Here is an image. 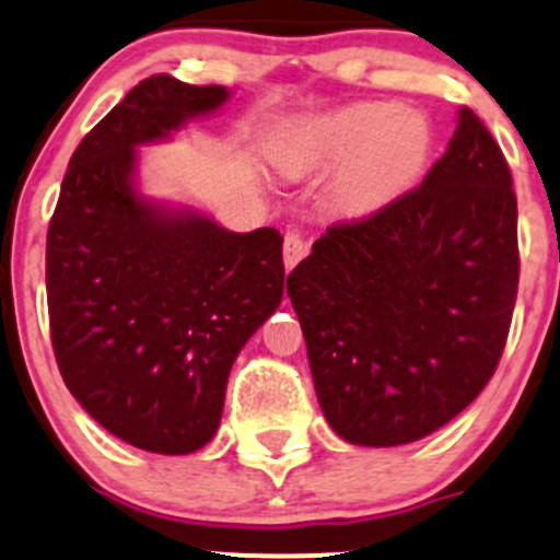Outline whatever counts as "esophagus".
<instances>
[{
  "label": "esophagus",
  "mask_w": 560,
  "mask_h": 560,
  "mask_svg": "<svg viewBox=\"0 0 560 560\" xmlns=\"http://www.w3.org/2000/svg\"><path fill=\"white\" fill-rule=\"evenodd\" d=\"M305 253H307V242L302 240L300 234H294V231H289V234L284 236V266H287V271H292V268L298 266L302 258H305Z\"/></svg>",
  "instance_id": "esophagus-1"
}]
</instances>
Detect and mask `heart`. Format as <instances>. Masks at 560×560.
Instances as JSON below:
<instances>
[{
	"label": "heart",
	"mask_w": 560,
	"mask_h": 560,
	"mask_svg": "<svg viewBox=\"0 0 560 560\" xmlns=\"http://www.w3.org/2000/svg\"><path fill=\"white\" fill-rule=\"evenodd\" d=\"M434 152L432 120L387 100L355 102L294 120L276 139L273 160L287 176L331 171L334 199L347 215H371L421 182Z\"/></svg>",
	"instance_id": "heart-1"
}]
</instances>
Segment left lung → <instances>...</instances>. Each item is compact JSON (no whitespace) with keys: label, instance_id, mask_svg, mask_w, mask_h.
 <instances>
[{"label":"left lung","instance_id":"8db88e82","mask_svg":"<svg viewBox=\"0 0 560 560\" xmlns=\"http://www.w3.org/2000/svg\"><path fill=\"white\" fill-rule=\"evenodd\" d=\"M516 292L511 171L460 107L421 186L334 223L289 273L329 427L352 445L395 447L453 421L498 369Z\"/></svg>","mask_w":560,"mask_h":560}]
</instances>
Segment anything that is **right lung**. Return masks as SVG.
<instances>
[{"label": "right lung", "instance_id": "obj_1", "mask_svg": "<svg viewBox=\"0 0 560 560\" xmlns=\"http://www.w3.org/2000/svg\"><path fill=\"white\" fill-rule=\"evenodd\" d=\"M229 92L150 75L70 158L47 231L49 334L70 395L128 445L213 440L236 355L284 294L281 234H236L141 197L137 147L168 139Z\"/></svg>", "mask_w": 560, "mask_h": 560}]
</instances>
